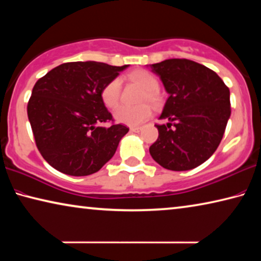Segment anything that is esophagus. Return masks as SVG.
<instances>
[{
  "label": "esophagus",
  "mask_w": 261,
  "mask_h": 261,
  "mask_svg": "<svg viewBox=\"0 0 261 261\" xmlns=\"http://www.w3.org/2000/svg\"><path fill=\"white\" fill-rule=\"evenodd\" d=\"M140 129H142V127H140V126H131L130 127V131L131 132H139Z\"/></svg>",
  "instance_id": "1"
}]
</instances>
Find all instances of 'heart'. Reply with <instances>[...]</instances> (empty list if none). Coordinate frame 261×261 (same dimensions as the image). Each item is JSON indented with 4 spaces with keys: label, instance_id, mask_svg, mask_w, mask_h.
I'll return each mask as SVG.
<instances>
[{
    "label": "heart",
    "instance_id": "b5f03b06",
    "mask_svg": "<svg viewBox=\"0 0 261 261\" xmlns=\"http://www.w3.org/2000/svg\"><path fill=\"white\" fill-rule=\"evenodd\" d=\"M130 79L137 82L145 89V94L143 96V101L147 100L152 105H156L160 101L159 95V80L151 72L145 69L132 72ZM122 80L119 77H115L109 81L102 88L101 97L106 107L108 108H116L121 100ZM151 116V108L146 103H142L138 106H126L123 105L115 110L114 117L117 122L126 124V125H139Z\"/></svg>",
    "mask_w": 261,
    "mask_h": 261
}]
</instances>
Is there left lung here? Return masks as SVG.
I'll list each match as a JSON object with an SVG mask.
<instances>
[{"label": "left lung", "instance_id": "1", "mask_svg": "<svg viewBox=\"0 0 261 261\" xmlns=\"http://www.w3.org/2000/svg\"><path fill=\"white\" fill-rule=\"evenodd\" d=\"M168 94L156 125L159 137L150 154L171 171H189L214 154L224 135L230 110V90L212 69L188 59H168L150 65Z\"/></svg>", "mask_w": 261, "mask_h": 261}]
</instances>
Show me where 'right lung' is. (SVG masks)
<instances>
[{
    "instance_id": "1",
    "label": "right lung",
    "mask_w": 261,
    "mask_h": 261,
    "mask_svg": "<svg viewBox=\"0 0 261 261\" xmlns=\"http://www.w3.org/2000/svg\"><path fill=\"white\" fill-rule=\"evenodd\" d=\"M127 66L66 63L36 82L28 117L40 154L57 171L90 175L113 158L129 129L122 124L101 126L113 119L101 92Z\"/></svg>"
}]
</instances>
